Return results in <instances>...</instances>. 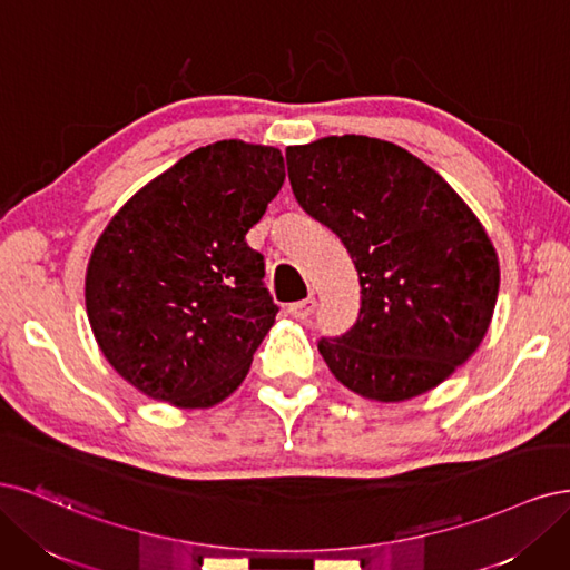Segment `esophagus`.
Returning a JSON list of instances; mask_svg holds the SVG:
<instances>
[{
  "instance_id": "1",
  "label": "esophagus",
  "mask_w": 570,
  "mask_h": 570,
  "mask_svg": "<svg viewBox=\"0 0 570 570\" xmlns=\"http://www.w3.org/2000/svg\"><path fill=\"white\" fill-rule=\"evenodd\" d=\"M315 307H317V301L315 298H305V301H298V303H291L288 305V315L291 317H296V320H307L312 312H315Z\"/></svg>"
}]
</instances>
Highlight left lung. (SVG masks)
I'll use <instances>...</instances> for the list:
<instances>
[{
	"label": "left lung",
	"mask_w": 570,
	"mask_h": 570,
	"mask_svg": "<svg viewBox=\"0 0 570 570\" xmlns=\"http://www.w3.org/2000/svg\"><path fill=\"white\" fill-rule=\"evenodd\" d=\"M291 189L341 236L360 274L351 332L320 353L353 393L402 402L435 389L488 332L500 261L485 227L448 181L397 144L324 137L288 146Z\"/></svg>",
	"instance_id": "left-lung-1"
}]
</instances>
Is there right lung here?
I'll list each match as a JSON object with an SVG mask.
<instances>
[{"label": "right lung", "mask_w": 570, "mask_h": 570, "mask_svg": "<svg viewBox=\"0 0 570 570\" xmlns=\"http://www.w3.org/2000/svg\"><path fill=\"white\" fill-rule=\"evenodd\" d=\"M284 177L274 146H200L141 187L97 238L85 277L89 326L108 364L144 395L206 410L246 379L279 309L246 234Z\"/></svg>", "instance_id": "right-lung-1"}]
</instances>
